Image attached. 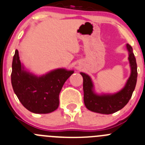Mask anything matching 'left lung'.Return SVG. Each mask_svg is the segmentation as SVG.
<instances>
[{"label": "left lung", "instance_id": "8db88e82", "mask_svg": "<svg viewBox=\"0 0 145 145\" xmlns=\"http://www.w3.org/2000/svg\"><path fill=\"white\" fill-rule=\"evenodd\" d=\"M129 52V61L131 67V74L125 86L120 92L113 95H98L93 91V84L89 75L80 72L83 78L84 103L89 110L100 114H112L123 108L132 95L135 88L137 79V67L136 59L132 48L127 44Z\"/></svg>", "mask_w": 145, "mask_h": 145}]
</instances>
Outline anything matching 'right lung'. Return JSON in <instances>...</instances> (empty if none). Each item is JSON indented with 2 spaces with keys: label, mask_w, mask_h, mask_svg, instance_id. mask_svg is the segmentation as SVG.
<instances>
[{
  "label": "right lung",
  "mask_w": 145,
  "mask_h": 145,
  "mask_svg": "<svg viewBox=\"0 0 145 145\" xmlns=\"http://www.w3.org/2000/svg\"><path fill=\"white\" fill-rule=\"evenodd\" d=\"M73 70L60 68L42 76H35L24 70L16 50L12 63L11 83L21 104L29 111L47 114L57 110L59 95Z\"/></svg>",
  "instance_id": "add662e5"
}]
</instances>
